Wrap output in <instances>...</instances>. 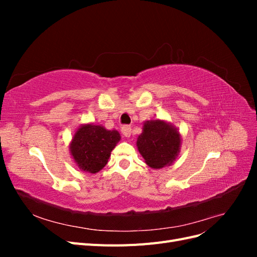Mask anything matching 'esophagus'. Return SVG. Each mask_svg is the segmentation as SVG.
Segmentation results:
<instances>
[{
  "label": "esophagus",
  "mask_w": 257,
  "mask_h": 257,
  "mask_svg": "<svg viewBox=\"0 0 257 257\" xmlns=\"http://www.w3.org/2000/svg\"><path fill=\"white\" fill-rule=\"evenodd\" d=\"M121 132H122V135L124 137H130L132 134V127L130 125H124V126H122Z\"/></svg>",
  "instance_id": "obj_1"
}]
</instances>
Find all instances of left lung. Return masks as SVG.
<instances>
[{
    "mask_svg": "<svg viewBox=\"0 0 257 257\" xmlns=\"http://www.w3.org/2000/svg\"><path fill=\"white\" fill-rule=\"evenodd\" d=\"M181 141V134L176 126L157 119L144 122L143 133L138 136L136 145L146 164L160 169L170 166L177 160Z\"/></svg>",
    "mask_w": 257,
    "mask_h": 257,
    "instance_id": "1",
    "label": "left lung"
}]
</instances>
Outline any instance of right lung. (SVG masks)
<instances>
[{"label": "right lung", "mask_w": 257, "mask_h": 257, "mask_svg": "<svg viewBox=\"0 0 257 257\" xmlns=\"http://www.w3.org/2000/svg\"><path fill=\"white\" fill-rule=\"evenodd\" d=\"M120 139L118 131L106 130L103 125L93 123L82 124L75 132L69 144V152L80 170L96 174L106 166Z\"/></svg>", "instance_id": "right-lung-1"}]
</instances>
